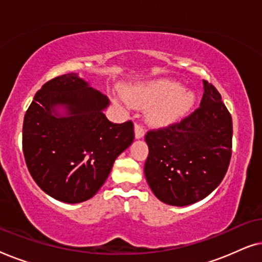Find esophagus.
<instances>
[{
	"mask_svg": "<svg viewBox=\"0 0 262 262\" xmlns=\"http://www.w3.org/2000/svg\"><path fill=\"white\" fill-rule=\"evenodd\" d=\"M144 135H145V131H144V128H143L142 125L136 124L135 125V137L137 139H141L144 137Z\"/></svg>",
	"mask_w": 262,
	"mask_h": 262,
	"instance_id": "34e87169",
	"label": "esophagus"
}]
</instances>
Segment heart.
Wrapping results in <instances>:
<instances>
[{
	"label": "heart",
	"instance_id": "heart-1",
	"mask_svg": "<svg viewBox=\"0 0 262 262\" xmlns=\"http://www.w3.org/2000/svg\"><path fill=\"white\" fill-rule=\"evenodd\" d=\"M124 98L136 108L148 110L150 123L163 126L184 117L194 105V93L170 80L144 82L123 89Z\"/></svg>",
	"mask_w": 262,
	"mask_h": 262
}]
</instances>
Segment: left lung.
<instances>
[{"label": "left lung", "mask_w": 262, "mask_h": 262, "mask_svg": "<svg viewBox=\"0 0 262 262\" xmlns=\"http://www.w3.org/2000/svg\"><path fill=\"white\" fill-rule=\"evenodd\" d=\"M200 107L180 123L149 131L144 174L161 202L187 206L213 192L231 157L232 120L216 88L204 80Z\"/></svg>", "instance_id": "obj_1"}]
</instances>
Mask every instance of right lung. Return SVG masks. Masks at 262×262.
Wrapping results in <instances>:
<instances>
[{"instance_id": "add662e5", "label": "right lung", "mask_w": 262, "mask_h": 262, "mask_svg": "<svg viewBox=\"0 0 262 262\" xmlns=\"http://www.w3.org/2000/svg\"><path fill=\"white\" fill-rule=\"evenodd\" d=\"M108 105V98L77 74L52 78L34 95L25 114L23 150L46 194L68 204L91 199L132 144L134 124L111 123L103 114Z\"/></svg>"}]
</instances>
